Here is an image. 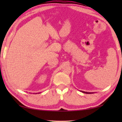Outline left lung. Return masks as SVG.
<instances>
[{"mask_svg":"<svg viewBox=\"0 0 122 122\" xmlns=\"http://www.w3.org/2000/svg\"><path fill=\"white\" fill-rule=\"evenodd\" d=\"M82 92H83V93H86V94H92V93H93V92H82Z\"/></svg>","mask_w":122,"mask_h":122,"instance_id":"left-lung-1","label":"left lung"}]
</instances>
